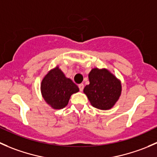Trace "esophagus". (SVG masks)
<instances>
[{"mask_svg":"<svg viewBox=\"0 0 157 157\" xmlns=\"http://www.w3.org/2000/svg\"><path fill=\"white\" fill-rule=\"evenodd\" d=\"M78 87H79V89H80V91H83V87H84V85H83V83H80V84L78 85Z\"/></svg>","mask_w":157,"mask_h":157,"instance_id":"obj_1","label":"esophagus"}]
</instances>
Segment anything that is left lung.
I'll return each mask as SVG.
<instances>
[{"mask_svg": "<svg viewBox=\"0 0 157 157\" xmlns=\"http://www.w3.org/2000/svg\"><path fill=\"white\" fill-rule=\"evenodd\" d=\"M90 84L83 89L91 105L100 110H109L121 94V80L106 68L95 67L89 73Z\"/></svg>", "mask_w": 157, "mask_h": 157, "instance_id": "8db88e82", "label": "left lung"}]
</instances>
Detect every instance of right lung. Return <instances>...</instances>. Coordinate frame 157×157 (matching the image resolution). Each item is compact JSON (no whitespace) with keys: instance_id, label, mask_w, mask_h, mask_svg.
<instances>
[{"instance_id":"add662e5","label":"right lung","mask_w":157,"mask_h":157,"mask_svg":"<svg viewBox=\"0 0 157 157\" xmlns=\"http://www.w3.org/2000/svg\"><path fill=\"white\" fill-rule=\"evenodd\" d=\"M41 93L44 100L53 109L64 108L71 95L79 92V88L66 77L58 65L51 69L41 83Z\"/></svg>"}]
</instances>
